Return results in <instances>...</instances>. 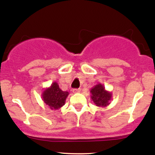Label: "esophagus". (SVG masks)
<instances>
[{"instance_id":"34e87169","label":"esophagus","mask_w":155,"mask_h":155,"mask_svg":"<svg viewBox=\"0 0 155 155\" xmlns=\"http://www.w3.org/2000/svg\"><path fill=\"white\" fill-rule=\"evenodd\" d=\"M80 92H81V89H80V88L73 89V92H74V93H79Z\"/></svg>"}]
</instances>
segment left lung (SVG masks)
Here are the masks:
<instances>
[{
    "label": "left lung",
    "mask_w": 155,
    "mask_h": 155,
    "mask_svg": "<svg viewBox=\"0 0 155 155\" xmlns=\"http://www.w3.org/2000/svg\"><path fill=\"white\" fill-rule=\"evenodd\" d=\"M91 99L94 105L100 107H105L110 103L112 93L107 91L102 84H97L90 90Z\"/></svg>",
    "instance_id": "obj_1"
}]
</instances>
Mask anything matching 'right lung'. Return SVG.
I'll use <instances>...</instances> for the list:
<instances>
[{
    "instance_id": "obj_1",
    "label": "right lung",
    "mask_w": 155,
    "mask_h": 155,
    "mask_svg": "<svg viewBox=\"0 0 155 155\" xmlns=\"http://www.w3.org/2000/svg\"><path fill=\"white\" fill-rule=\"evenodd\" d=\"M69 93L63 91L56 81L52 83L51 86L44 89L42 98L45 103L51 110H56L65 105L67 97Z\"/></svg>"
}]
</instances>
